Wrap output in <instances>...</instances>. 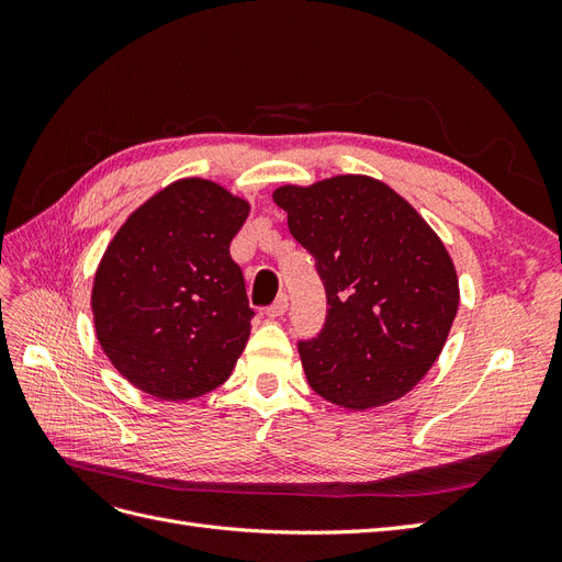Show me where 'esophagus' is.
<instances>
[{
    "label": "esophagus",
    "mask_w": 562,
    "mask_h": 562,
    "mask_svg": "<svg viewBox=\"0 0 562 562\" xmlns=\"http://www.w3.org/2000/svg\"><path fill=\"white\" fill-rule=\"evenodd\" d=\"M285 312H288V295L281 293V295L277 297V302L271 304V307H267V316H269V318H281Z\"/></svg>",
    "instance_id": "34e87169"
}]
</instances>
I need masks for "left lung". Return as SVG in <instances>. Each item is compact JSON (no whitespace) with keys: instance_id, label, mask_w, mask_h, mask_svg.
<instances>
[{"instance_id":"left-lung-1","label":"left lung","mask_w":562,"mask_h":562,"mask_svg":"<svg viewBox=\"0 0 562 562\" xmlns=\"http://www.w3.org/2000/svg\"><path fill=\"white\" fill-rule=\"evenodd\" d=\"M326 285L323 330L300 342L310 386L347 411L405 396L436 363L459 307L450 252L411 203L368 176L271 194Z\"/></svg>"}]
</instances>
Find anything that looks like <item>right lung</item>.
<instances>
[{
  "label": "right lung",
  "mask_w": 562,
  "mask_h": 562,
  "mask_svg": "<svg viewBox=\"0 0 562 562\" xmlns=\"http://www.w3.org/2000/svg\"><path fill=\"white\" fill-rule=\"evenodd\" d=\"M248 213L250 203L223 184L182 178L110 241L91 293L95 337L145 394L190 401L232 375L252 310L229 244Z\"/></svg>",
  "instance_id": "right-lung-1"
}]
</instances>
